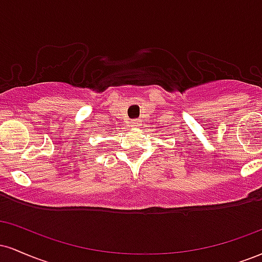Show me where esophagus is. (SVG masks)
<instances>
[{
    "label": "esophagus",
    "mask_w": 262,
    "mask_h": 262,
    "mask_svg": "<svg viewBox=\"0 0 262 262\" xmlns=\"http://www.w3.org/2000/svg\"><path fill=\"white\" fill-rule=\"evenodd\" d=\"M132 125H133V127H138V125H140V121L139 119H135V121L132 122Z\"/></svg>",
    "instance_id": "1"
}]
</instances>
